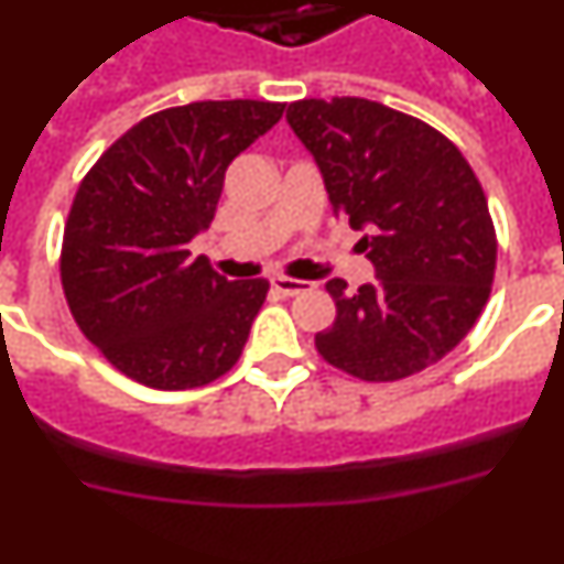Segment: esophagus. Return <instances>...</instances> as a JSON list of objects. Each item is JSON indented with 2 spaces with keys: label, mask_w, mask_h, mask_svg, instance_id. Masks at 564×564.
<instances>
[{
  "label": "esophagus",
  "mask_w": 564,
  "mask_h": 564,
  "mask_svg": "<svg viewBox=\"0 0 564 564\" xmlns=\"http://www.w3.org/2000/svg\"><path fill=\"white\" fill-rule=\"evenodd\" d=\"M273 291H279L282 296H299V293L311 291V282H302V279H288V276H276L271 282Z\"/></svg>",
  "instance_id": "1"
}]
</instances>
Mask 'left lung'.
Wrapping results in <instances>:
<instances>
[{
    "instance_id": "1",
    "label": "left lung",
    "mask_w": 564,
    "mask_h": 564,
    "mask_svg": "<svg viewBox=\"0 0 564 564\" xmlns=\"http://www.w3.org/2000/svg\"><path fill=\"white\" fill-rule=\"evenodd\" d=\"M288 123L313 154L336 217L364 231L376 282L330 279L336 322L318 352L364 381H398L455 350L491 293L497 237L460 149L367 98L296 101Z\"/></svg>"
}]
</instances>
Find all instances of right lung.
Masks as SVG:
<instances>
[{"instance_id": "1", "label": "right lung", "mask_w": 564, "mask_h": 564, "mask_svg": "<svg viewBox=\"0 0 564 564\" xmlns=\"http://www.w3.org/2000/svg\"><path fill=\"white\" fill-rule=\"evenodd\" d=\"M282 112L271 101L163 109L118 138L78 186L62 285L84 336L123 376L188 390L237 364L268 282H228L188 248L212 226L226 169Z\"/></svg>"}]
</instances>
